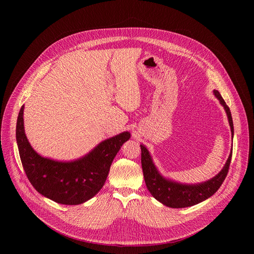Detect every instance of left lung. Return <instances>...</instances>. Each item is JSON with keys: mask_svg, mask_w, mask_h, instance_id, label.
I'll use <instances>...</instances> for the list:
<instances>
[{"mask_svg": "<svg viewBox=\"0 0 254 254\" xmlns=\"http://www.w3.org/2000/svg\"><path fill=\"white\" fill-rule=\"evenodd\" d=\"M213 93H214L220 104L223 106L229 118L232 135L234 136V125L231 110L228 105L225 104L218 90L214 89ZM140 147L143 175L147 190L158 202L171 208L190 207L205 201V199L214 194L221 186L226 175H228L233 153L232 148L228 161H226L224 167L215 177L197 184H183L163 177V175L158 172L155 165L153 164L152 157L148 149L143 144L140 145Z\"/></svg>", "mask_w": 254, "mask_h": 254, "instance_id": "obj_1", "label": "left lung"}]
</instances>
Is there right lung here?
Masks as SVG:
<instances>
[{
    "label": "right lung",
    "mask_w": 254,
    "mask_h": 254,
    "mask_svg": "<svg viewBox=\"0 0 254 254\" xmlns=\"http://www.w3.org/2000/svg\"><path fill=\"white\" fill-rule=\"evenodd\" d=\"M21 107L16 124V142L26 177L35 190L56 203L82 204L103 188L110 166L123 144L130 138L124 131L96 146L89 153L72 162H59L38 154L25 136Z\"/></svg>",
    "instance_id": "1"
}]
</instances>
